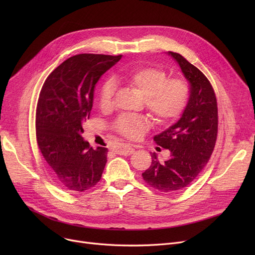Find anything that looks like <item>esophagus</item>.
Returning a JSON list of instances; mask_svg holds the SVG:
<instances>
[{
	"instance_id": "obj_1",
	"label": "esophagus",
	"mask_w": 255,
	"mask_h": 255,
	"mask_svg": "<svg viewBox=\"0 0 255 255\" xmlns=\"http://www.w3.org/2000/svg\"><path fill=\"white\" fill-rule=\"evenodd\" d=\"M115 152L117 154L120 155H125V156H129L131 154L134 153V148L133 146L129 145V144H119L117 148L115 149Z\"/></svg>"
}]
</instances>
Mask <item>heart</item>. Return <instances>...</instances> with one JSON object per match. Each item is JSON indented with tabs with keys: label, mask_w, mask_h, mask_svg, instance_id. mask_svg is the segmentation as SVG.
Instances as JSON below:
<instances>
[{
	"label": "heart",
	"mask_w": 255,
	"mask_h": 255,
	"mask_svg": "<svg viewBox=\"0 0 255 255\" xmlns=\"http://www.w3.org/2000/svg\"><path fill=\"white\" fill-rule=\"evenodd\" d=\"M116 80L137 91L144 96L146 109L155 122L166 124L176 120L184 111L189 98V86L181 77L167 78V73L159 67H137L126 69L116 75ZM115 83L107 78L102 83L98 101L100 109H112ZM150 127V121L142 116L123 115L117 119L114 128L120 134L131 139L141 136Z\"/></svg>",
	"instance_id": "heart-1"
}]
</instances>
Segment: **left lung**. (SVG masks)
<instances>
[{"label": "left lung", "mask_w": 255, "mask_h": 255, "mask_svg": "<svg viewBox=\"0 0 255 255\" xmlns=\"http://www.w3.org/2000/svg\"><path fill=\"white\" fill-rule=\"evenodd\" d=\"M189 83V100L181 119L154 136L170 151L160 162L155 153L152 164L142 172L146 184L161 192H175L190 185L208 163L217 139L218 109L215 93L205 74L180 53L168 51Z\"/></svg>", "instance_id": "1"}]
</instances>
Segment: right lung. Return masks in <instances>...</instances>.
<instances>
[{
    "instance_id": "add662e5",
    "label": "right lung",
    "mask_w": 255,
    "mask_h": 255,
    "mask_svg": "<svg viewBox=\"0 0 255 255\" xmlns=\"http://www.w3.org/2000/svg\"><path fill=\"white\" fill-rule=\"evenodd\" d=\"M121 58L73 56L43 84L36 111L37 143L52 180L63 189L83 192L101 179L109 151L102 146L94 150L84 140L83 124L90 118L97 82Z\"/></svg>"
}]
</instances>
